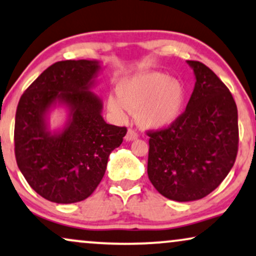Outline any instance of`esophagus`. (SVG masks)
<instances>
[{
	"mask_svg": "<svg viewBox=\"0 0 256 256\" xmlns=\"http://www.w3.org/2000/svg\"><path fill=\"white\" fill-rule=\"evenodd\" d=\"M138 138V134L135 130H133V129H128L127 134H126V136H124L126 141H127V142H130V141L136 140Z\"/></svg>",
	"mask_w": 256,
	"mask_h": 256,
	"instance_id": "obj_1",
	"label": "esophagus"
}]
</instances>
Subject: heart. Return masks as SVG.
Listing matches in <instances>:
<instances>
[{
	"label": "heart",
	"mask_w": 256,
	"mask_h": 256,
	"mask_svg": "<svg viewBox=\"0 0 256 256\" xmlns=\"http://www.w3.org/2000/svg\"><path fill=\"white\" fill-rule=\"evenodd\" d=\"M118 92L108 96L109 112L121 121L130 112H138V124L147 129L172 126L180 118L186 100L182 82L154 71L123 78Z\"/></svg>",
	"instance_id": "obj_1"
}]
</instances>
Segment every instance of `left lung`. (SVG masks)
<instances>
[{"instance_id":"obj_1","label":"left lung","mask_w":256,"mask_h":256,"mask_svg":"<svg viewBox=\"0 0 256 256\" xmlns=\"http://www.w3.org/2000/svg\"><path fill=\"white\" fill-rule=\"evenodd\" d=\"M186 62L196 83L185 112L168 128L148 133V178L176 202L215 190L234 166L238 146V108L229 89L208 66Z\"/></svg>"}]
</instances>
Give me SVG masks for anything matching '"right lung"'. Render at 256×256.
<instances>
[{"label":"right lung","mask_w":256,"mask_h":256,"mask_svg":"<svg viewBox=\"0 0 256 256\" xmlns=\"http://www.w3.org/2000/svg\"><path fill=\"white\" fill-rule=\"evenodd\" d=\"M102 71L98 60H64L50 66L22 94L15 115V156L30 188L47 200H84L102 180L108 158L127 128L108 124L103 102L92 92ZM66 110L52 130L53 110Z\"/></svg>","instance_id":"right-lung-1"}]
</instances>
